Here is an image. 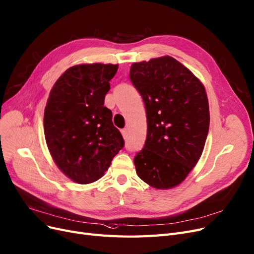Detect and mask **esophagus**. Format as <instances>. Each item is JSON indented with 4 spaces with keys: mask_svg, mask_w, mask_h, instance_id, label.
I'll list each match as a JSON object with an SVG mask.
<instances>
[{
    "mask_svg": "<svg viewBox=\"0 0 254 254\" xmlns=\"http://www.w3.org/2000/svg\"><path fill=\"white\" fill-rule=\"evenodd\" d=\"M122 135H123V137L124 138H127V136H128V131H127V129L126 128H124V129H122Z\"/></svg>",
    "mask_w": 254,
    "mask_h": 254,
    "instance_id": "esophagus-1",
    "label": "esophagus"
}]
</instances>
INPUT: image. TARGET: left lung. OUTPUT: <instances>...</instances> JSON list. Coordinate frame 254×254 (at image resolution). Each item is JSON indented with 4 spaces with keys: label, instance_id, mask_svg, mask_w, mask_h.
I'll return each mask as SVG.
<instances>
[{
    "label": "left lung",
    "instance_id": "1",
    "mask_svg": "<svg viewBox=\"0 0 254 254\" xmlns=\"http://www.w3.org/2000/svg\"><path fill=\"white\" fill-rule=\"evenodd\" d=\"M129 77L145 103L147 138L134 156L136 174L155 189L184 181L196 166L209 128L205 88L170 56L133 64Z\"/></svg>",
    "mask_w": 254,
    "mask_h": 254
}]
</instances>
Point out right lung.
Instances as JSON below:
<instances>
[{
    "mask_svg": "<svg viewBox=\"0 0 254 254\" xmlns=\"http://www.w3.org/2000/svg\"><path fill=\"white\" fill-rule=\"evenodd\" d=\"M118 64H79L59 77L45 109L50 153L64 173L86 185L104 175L125 141L104 106Z\"/></svg>",
    "mask_w": 254,
    "mask_h": 254,
    "instance_id": "obj_1",
    "label": "right lung"
}]
</instances>
